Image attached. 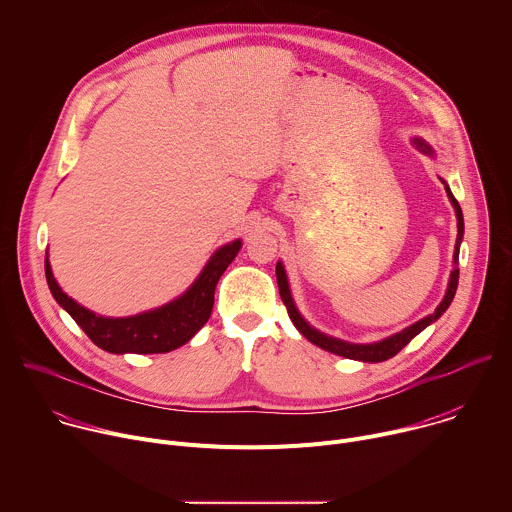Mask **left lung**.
Returning <instances> with one entry per match:
<instances>
[{"mask_svg": "<svg viewBox=\"0 0 512 512\" xmlns=\"http://www.w3.org/2000/svg\"><path fill=\"white\" fill-rule=\"evenodd\" d=\"M411 143L415 145V148L425 154V156H433V150L431 145L421 139V137H413ZM444 182V180H442ZM446 186V192H448V198L456 210V218H458V239H456V249H454V269H452V275H450V283H448V291L446 296L442 300V304L435 308L433 314L425 316L423 320L411 324L409 328L385 338V340H379V342H371V344H354V342H346V340H340V338H334V336H328L316 328H312L304 318L302 314L298 312L294 300H291V291H289V283H287V275H285V269L281 265V261H277L275 265V275H277V285H279V296L287 308V314L291 318V322H294V326L300 330L302 336H306L312 344L332 352V354H338V356H344V358H352V360H362V362H383V360H389L393 358L403 346H407L421 330H425L429 324H433L437 318H440L452 304L454 296H456V289H458V277H460V269H458V255H460V243H462V237H464V216H462V208L458 204V200L454 198L450 186L444 182Z\"/></svg>", "mask_w": 512, "mask_h": 512, "instance_id": "obj_1", "label": "left lung"}]
</instances>
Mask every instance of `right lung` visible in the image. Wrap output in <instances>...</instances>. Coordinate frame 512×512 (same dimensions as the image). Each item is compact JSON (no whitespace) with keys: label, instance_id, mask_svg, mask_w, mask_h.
I'll return each instance as SVG.
<instances>
[{"label":"right lung","instance_id":"right-lung-1","mask_svg":"<svg viewBox=\"0 0 512 512\" xmlns=\"http://www.w3.org/2000/svg\"><path fill=\"white\" fill-rule=\"evenodd\" d=\"M241 239L216 249L196 281L170 304L129 318H105L68 298L56 283L48 257L44 259L46 281L54 300L72 316L83 332L103 350L113 354H162L186 344L210 318L214 287L237 257Z\"/></svg>","mask_w":512,"mask_h":512}]
</instances>
